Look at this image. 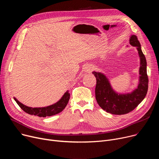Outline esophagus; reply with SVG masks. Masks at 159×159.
<instances>
[{
	"mask_svg": "<svg viewBox=\"0 0 159 159\" xmlns=\"http://www.w3.org/2000/svg\"><path fill=\"white\" fill-rule=\"evenodd\" d=\"M93 67L92 66H88V67H86V72H91V71H92L93 70Z\"/></svg>",
	"mask_w": 159,
	"mask_h": 159,
	"instance_id": "1",
	"label": "esophagus"
}]
</instances>
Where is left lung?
<instances>
[{
    "label": "left lung",
    "instance_id": "8db88e82",
    "mask_svg": "<svg viewBox=\"0 0 159 159\" xmlns=\"http://www.w3.org/2000/svg\"><path fill=\"white\" fill-rule=\"evenodd\" d=\"M131 46H135L140 59L139 69V83L137 89L130 93L119 94L112 89L110 83L105 75L93 71L97 80L95 97L97 102L102 110L114 115H124L135 109L145 98L148 89L147 62L137 37L133 35L129 39Z\"/></svg>",
    "mask_w": 159,
    "mask_h": 159
}]
</instances>
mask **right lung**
I'll list each match as a JSON object with an SVG mask.
<instances>
[{
  "label": "right lung",
  "instance_id": "obj_1",
  "mask_svg": "<svg viewBox=\"0 0 159 159\" xmlns=\"http://www.w3.org/2000/svg\"><path fill=\"white\" fill-rule=\"evenodd\" d=\"M70 97V94L69 93L68 91H67L60 101H58L57 103L53 105L44 107H30L22 104L15 97L14 100L21 109L26 113L30 115H36L40 116V117H46V116H50L61 112L68 104Z\"/></svg>",
  "mask_w": 159,
  "mask_h": 159
}]
</instances>
